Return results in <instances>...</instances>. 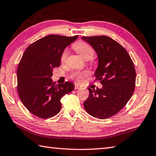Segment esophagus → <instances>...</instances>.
Segmentation results:
<instances>
[{
    "label": "esophagus",
    "mask_w": 156,
    "mask_h": 156,
    "mask_svg": "<svg viewBox=\"0 0 156 156\" xmlns=\"http://www.w3.org/2000/svg\"><path fill=\"white\" fill-rule=\"evenodd\" d=\"M74 88L75 89H80L81 88V87L80 86V85H78V84H75V85H74Z\"/></svg>",
    "instance_id": "obj_1"
}]
</instances>
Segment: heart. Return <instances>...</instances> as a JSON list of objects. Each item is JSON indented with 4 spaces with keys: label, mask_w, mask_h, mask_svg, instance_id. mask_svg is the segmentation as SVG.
Returning a JSON list of instances; mask_svg holds the SVG:
<instances>
[{
    "label": "heart",
    "mask_w": 156,
    "mask_h": 156,
    "mask_svg": "<svg viewBox=\"0 0 156 156\" xmlns=\"http://www.w3.org/2000/svg\"><path fill=\"white\" fill-rule=\"evenodd\" d=\"M73 48L85 59H90L94 55V51L93 48L90 47V45L83 41L76 42L73 45ZM68 50L65 49L62 52V55H61V62H65L67 57H68ZM88 74H89V72L88 71H75L71 74V78L78 82H80L82 79L87 77Z\"/></svg>",
    "instance_id": "b5f03b06"
}]
</instances>
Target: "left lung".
<instances>
[{"label": "left lung", "mask_w": 156, "mask_h": 156, "mask_svg": "<svg viewBox=\"0 0 156 156\" xmlns=\"http://www.w3.org/2000/svg\"><path fill=\"white\" fill-rule=\"evenodd\" d=\"M92 46L99 59L94 72L103 87L88 88L89 96L84 102L87 112L99 119L110 118L126 105L135 90L136 72L126 50L106 36H83Z\"/></svg>", "instance_id": "1"}]
</instances>
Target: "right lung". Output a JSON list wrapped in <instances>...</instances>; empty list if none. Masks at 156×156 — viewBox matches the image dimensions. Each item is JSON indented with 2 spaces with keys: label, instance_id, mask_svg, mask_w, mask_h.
<instances>
[{
  "label": "right lung",
  "instance_id": "add662e5",
  "mask_svg": "<svg viewBox=\"0 0 156 156\" xmlns=\"http://www.w3.org/2000/svg\"><path fill=\"white\" fill-rule=\"evenodd\" d=\"M78 36L51 34L29 45L17 70V92L23 105L36 116L53 117L62 108V97L74 89L72 82L55 84L51 77L60 66L61 55Z\"/></svg>",
  "mask_w": 156,
  "mask_h": 156
}]
</instances>
